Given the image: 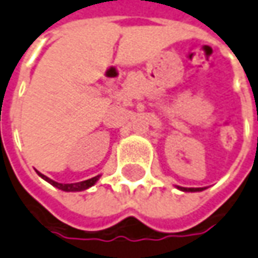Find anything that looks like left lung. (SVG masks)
Segmentation results:
<instances>
[{"label": "left lung", "instance_id": "1", "mask_svg": "<svg viewBox=\"0 0 258 258\" xmlns=\"http://www.w3.org/2000/svg\"><path fill=\"white\" fill-rule=\"evenodd\" d=\"M180 190H186V192H199V190H203V188H180L178 186Z\"/></svg>", "mask_w": 258, "mask_h": 258}]
</instances>
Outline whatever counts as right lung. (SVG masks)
I'll return each mask as SVG.
<instances>
[{
  "label": "right lung",
  "instance_id": "right-lung-1",
  "mask_svg": "<svg viewBox=\"0 0 258 258\" xmlns=\"http://www.w3.org/2000/svg\"><path fill=\"white\" fill-rule=\"evenodd\" d=\"M36 172H38V171H36ZM38 175L42 176L45 180H48L50 185H53V186H56L57 189H62V190H64V192H80V190H85V189L93 186V185L97 182V179L100 178V175H97V176H94V178H92V179L83 180V182H78V183H59V182H55V180H52L50 178H48V176L42 175L41 172H38Z\"/></svg>",
  "mask_w": 258,
  "mask_h": 258
}]
</instances>
